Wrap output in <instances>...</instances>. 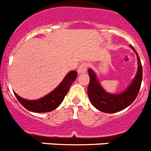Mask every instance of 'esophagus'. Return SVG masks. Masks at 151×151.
Segmentation results:
<instances>
[{"label": "esophagus", "instance_id": "34e87169", "mask_svg": "<svg viewBox=\"0 0 151 151\" xmlns=\"http://www.w3.org/2000/svg\"><path fill=\"white\" fill-rule=\"evenodd\" d=\"M87 68H88V65L87 63H83L80 65L78 67V69H77V72H78V74H82V73H85V72L87 71Z\"/></svg>", "mask_w": 151, "mask_h": 151}]
</instances>
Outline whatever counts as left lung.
Listing matches in <instances>:
<instances>
[{
  "label": "left lung",
  "instance_id": "obj_1",
  "mask_svg": "<svg viewBox=\"0 0 151 151\" xmlns=\"http://www.w3.org/2000/svg\"><path fill=\"white\" fill-rule=\"evenodd\" d=\"M130 47L135 52L137 56L138 70L134 79L123 92L119 94L106 92L101 86L95 73L91 69H88L90 82L88 87V96L92 105L100 111L106 113L121 111L128 107L138 96L142 81V66L138 53L132 45Z\"/></svg>",
  "mask_w": 151,
  "mask_h": 151
}]
</instances>
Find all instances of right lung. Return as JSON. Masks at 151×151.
Returning <instances> with one entry per match:
<instances>
[{
	"label": "right lung",
	"instance_id": "add662e5",
	"mask_svg": "<svg viewBox=\"0 0 151 151\" xmlns=\"http://www.w3.org/2000/svg\"><path fill=\"white\" fill-rule=\"evenodd\" d=\"M77 77L76 71H70L53 91L38 100H27L14 92L19 102L28 110L35 113H47L55 110L63 101L69 88Z\"/></svg>",
	"mask_w": 151,
	"mask_h": 151
}]
</instances>
